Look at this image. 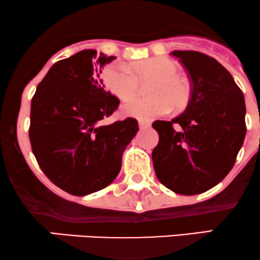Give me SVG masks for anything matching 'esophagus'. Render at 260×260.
<instances>
[{
	"instance_id": "34e87169",
	"label": "esophagus",
	"mask_w": 260,
	"mask_h": 260,
	"mask_svg": "<svg viewBox=\"0 0 260 260\" xmlns=\"http://www.w3.org/2000/svg\"><path fill=\"white\" fill-rule=\"evenodd\" d=\"M139 126H140V129H147V127L151 126V122L146 121V120H140L139 121Z\"/></svg>"
}]
</instances>
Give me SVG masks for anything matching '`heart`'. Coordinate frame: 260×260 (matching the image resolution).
Returning <instances> with one entry per match:
<instances>
[{
    "label": "heart",
    "instance_id": "heart-1",
    "mask_svg": "<svg viewBox=\"0 0 260 260\" xmlns=\"http://www.w3.org/2000/svg\"><path fill=\"white\" fill-rule=\"evenodd\" d=\"M131 67L122 62L109 63L103 71L106 88L119 99L136 94L140 80H154L150 88L151 98H133L125 102L121 113L140 120H152L166 115L172 109L182 110L190 101V87L178 72V65L166 57L136 61Z\"/></svg>",
    "mask_w": 260,
    "mask_h": 260
}]
</instances>
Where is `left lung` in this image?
<instances>
[{
	"instance_id": "8db88e82",
	"label": "left lung",
	"mask_w": 260,
	"mask_h": 260,
	"mask_svg": "<svg viewBox=\"0 0 260 260\" xmlns=\"http://www.w3.org/2000/svg\"><path fill=\"white\" fill-rule=\"evenodd\" d=\"M172 55L188 72L191 94L183 114L152 124L159 136L153 167L174 193L197 195L218 184L235 165L247 131L246 104L231 74L215 59L190 50Z\"/></svg>"
}]
</instances>
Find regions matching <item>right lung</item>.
Wrapping results in <instances>:
<instances>
[{
    "mask_svg": "<svg viewBox=\"0 0 260 260\" xmlns=\"http://www.w3.org/2000/svg\"><path fill=\"white\" fill-rule=\"evenodd\" d=\"M114 59L88 49L57 61L31 98V151L45 176L69 194L82 197L109 185L139 131L134 118L99 124L120 103L104 91L99 76Z\"/></svg>",
    "mask_w": 260,
    "mask_h": 260,
    "instance_id": "add662e5",
    "label": "right lung"
}]
</instances>
